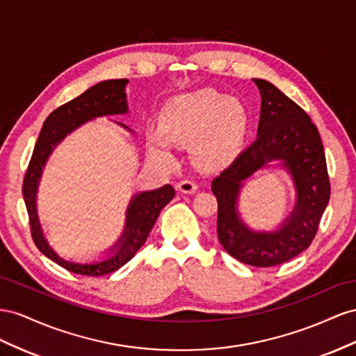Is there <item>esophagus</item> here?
<instances>
[{
  "label": "esophagus",
  "instance_id": "1",
  "mask_svg": "<svg viewBox=\"0 0 356 356\" xmlns=\"http://www.w3.org/2000/svg\"><path fill=\"white\" fill-rule=\"evenodd\" d=\"M177 189L180 192H185V194H194V192H197L198 186L194 180L191 179H185V180H180L177 184Z\"/></svg>",
  "mask_w": 356,
  "mask_h": 356
}]
</instances>
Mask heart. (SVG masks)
Masks as SVG:
<instances>
[{
    "mask_svg": "<svg viewBox=\"0 0 356 356\" xmlns=\"http://www.w3.org/2000/svg\"><path fill=\"white\" fill-rule=\"evenodd\" d=\"M249 113L237 99L213 89L179 95L159 115V131L149 134V147L167 155L170 140L192 143L195 159L204 167H222L241 150L249 129Z\"/></svg>",
    "mask_w": 356,
    "mask_h": 356,
    "instance_id": "obj_1",
    "label": "heart"
}]
</instances>
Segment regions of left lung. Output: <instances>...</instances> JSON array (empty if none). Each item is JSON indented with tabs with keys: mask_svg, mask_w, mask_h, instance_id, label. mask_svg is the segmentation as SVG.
Masks as SVG:
<instances>
[{
	"mask_svg": "<svg viewBox=\"0 0 356 356\" xmlns=\"http://www.w3.org/2000/svg\"><path fill=\"white\" fill-rule=\"evenodd\" d=\"M261 92L258 138L211 181L218 200V237L232 258L252 267H274L306 250L328 206L331 184L316 125L297 103L267 80ZM270 160H282L298 186V206L277 233H253L242 225L236 197L243 179Z\"/></svg>",
	"mask_w": 356,
	"mask_h": 356,
	"instance_id": "1",
	"label": "left lung"
}]
</instances>
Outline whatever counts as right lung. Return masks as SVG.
<instances>
[{
	"instance_id": "1",
	"label": "right lung",
	"mask_w": 356,
	"mask_h": 356,
	"mask_svg": "<svg viewBox=\"0 0 356 356\" xmlns=\"http://www.w3.org/2000/svg\"><path fill=\"white\" fill-rule=\"evenodd\" d=\"M127 83V79L104 80V82H99L95 86L85 90L82 95H79L77 98L55 108L46 118L42 131H40L33 156L29 159L28 170L24 177L22 194L29 218V228H31V236L35 246L43 255L56 262L58 266L71 273L82 274V276H104V274L113 273L122 266H125L136 255L137 250L145 245L161 210L175 197V188L171 185H165L155 191L141 192V194L134 197L128 209L127 229L115 246L118 250L113 257H110L103 262L85 264V266H82V264L60 259L49 248L42 234V229H40V223L35 213V194L40 176H42V170L50 152L54 150V147L68 133H71L79 125H82L83 122L97 116L125 113Z\"/></svg>"
}]
</instances>
